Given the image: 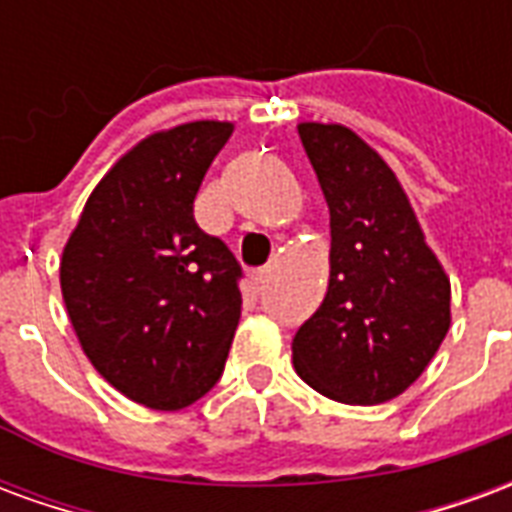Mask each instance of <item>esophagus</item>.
<instances>
[{"label":"esophagus","mask_w":512,"mask_h":512,"mask_svg":"<svg viewBox=\"0 0 512 512\" xmlns=\"http://www.w3.org/2000/svg\"><path fill=\"white\" fill-rule=\"evenodd\" d=\"M268 268H260V271H252V285H255V290H263L266 288V282H268Z\"/></svg>","instance_id":"esophagus-1"}]
</instances>
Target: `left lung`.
Listing matches in <instances>:
<instances>
[{
  "mask_svg": "<svg viewBox=\"0 0 512 512\" xmlns=\"http://www.w3.org/2000/svg\"><path fill=\"white\" fill-rule=\"evenodd\" d=\"M329 205L326 299L293 337V365L321 395L376 406L414 384L450 329V279L386 161L345 126L301 123Z\"/></svg>",
  "mask_w": 512,
  "mask_h": 512,
  "instance_id": "1",
  "label": "left lung"
}]
</instances>
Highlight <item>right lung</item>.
Returning <instances> with one entry per match:
<instances>
[{"label":"right lung","instance_id":"add662e5","mask_svg":"<svg viewBox=\"0 0 512 512\" xmlns=\"http://www.w3.org/2000/svg\"><path fill=\"white\" fill-rule=\"evenodd\" d=\"M233 123L158 131L109 169L62 249L60 285L84 354L134 403L178 411L222 378L241 318V266L194 222Z\"/></svg>","mask_w":512,"mask_h":512}]
</instances>
